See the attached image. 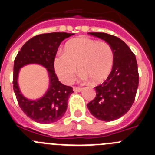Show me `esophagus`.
<instances>
[{
	"mask_svg": "<svg viewBox=\"0 0 155 155\" xmlns=\"http://www.w3.org/2000/svg\"><path fill=\"white\" fill-rule=\"evenodd\" d=\"M73 89H74V91H75V92H80V91H82V87H74Z\"/></svg>",
	"mask_w": 155,
	"mask_h": 155,
	"instance_id": "obj_1",
	"label": "esophagus"
}]
</instances>
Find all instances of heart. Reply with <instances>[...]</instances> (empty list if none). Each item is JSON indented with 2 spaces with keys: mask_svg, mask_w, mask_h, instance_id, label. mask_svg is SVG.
<instances>
[{
  "mask_svg": "<svg viewBox=\"0 0 155 155\" xmlns=\"http://www.w3.org/2000/svg\"><path fill=\"white\" fill-rule=\"evenodd\" d=\"M114 63V51L110 44L88 37H78L66 43L64 51L57 53L53 65L59 78L71 84L76 76L78 66L83 81L91 79L98 84L110 74Z\"/></svg>",
  "mask_w": 155,
  "mask_h": 155,
  "instance_id": "1",
  "label": "heart"
}]
</instances>
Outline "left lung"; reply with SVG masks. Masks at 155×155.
Masks as SVG:
<instances>
[{"instance_id":"1","label":"left lung","mask_w":155,"mask_h":155,"mask_svg":"<svg viewBox=\"0 0 155 155\" xmlns=\"http://www.w3.org/2000/svg\"><path fill=\"white\" fill-rule=\"evenodd\" d=\"M111 45L114 63L106 80L95 87L96 96L87 105L92 116L102 121L120 119L130 110L139 84L136 57L124 41L104 32H89Z\"/></svg>"}]
</instances>
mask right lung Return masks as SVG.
I'll return each instance as SVG.
<instances>
[{"label":"right lung","instance_id":"add662e5","mask_svg":"<svg viewBox=\"0 0 155 155\" xmlns=\"http://www.w3.org/2000/svg\"><path fill=\"white\" fill-rule=\"evenodd\" d=\"M73 35L67 32H51L35 35L23 45L16 56L14 62V91L21 110L36 123L52 124L58 121L68 109V98L74 92L73 88L59 81L53 61L61 42ZM28 64H39L48 71L49 87L44 96L38 100L25 98L19 88V71Z\"/></svg>","mask_w":155,"mask_h":155}]
</instances>
